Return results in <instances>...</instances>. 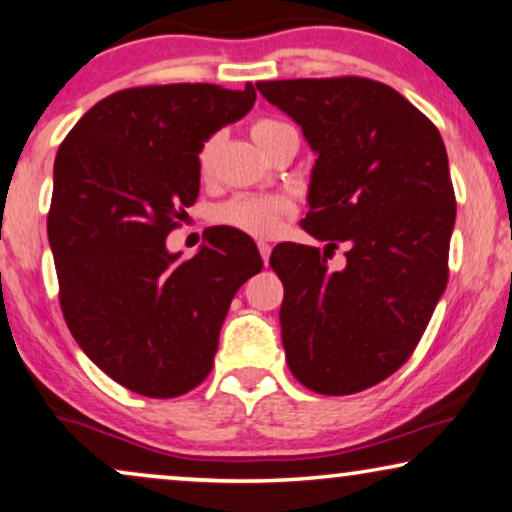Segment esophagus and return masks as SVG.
Segmentation results:
<instances>
[{"label":"esophagus","instance_id":"34e87169","mask_svg":"<svg viewBox=\"0 0 512 512\" xmlns=\"http://www.w3.org/2000/svg\"><path fill=\"white\" fill-rule=\"evenodd\" d=\"M257 248H260L262 260H264V264H267L269 262V255H271V245L267 241H260V243H257Z\"/></svg>","mask_w":512,"mask_h":512}]
</instances>
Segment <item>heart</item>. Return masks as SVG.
<instances>
[{"label": "heart", "instance_id": "heart-1", "mask_svg": "<svg viewBox=\"0 0 512 512\" xmlns=\"http://www.w3.org/2000/svg\"><path fill=\"white\" fill-rule=\"evenodd\" d=\"M285 124L276 119H257L250 126V138L257 147L264 149L269 145V140L274 138L278 131H283ZM217 152V138H210L203 142L196 156L199 163L201 177H208L213 173ZM292 213V203L285 196H269V194H236L229 201L220 203L215 208L213 220L222 227H231L243 231L248 236L257 238H269L276 236L281 231L285 217Z\"/></svg>", "mask_w": 512, "mask_h": 512}]
</instances>
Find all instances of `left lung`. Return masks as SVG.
<instances>
[{"instance_id":"obj_1","label":"left lung","mask_w":512,"mask_h":512,"mask_svg":"<svg viewBox=\"0 0 512 512\" xmlns=\"http://www.w3.org/2000/svg\"><path fill=\"white\" fill-rule=\"evenodd\" d=\"M316 152L304 231L346 248V267L281 243L285 360L323 395L365 391L417 349L447 285L456 201L438 128L391 86L363 77L257 81Z\"/></svg>"}]
</instances>
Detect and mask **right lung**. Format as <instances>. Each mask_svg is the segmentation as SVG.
<instances>
[{"mask_svg": "<svg viewBox=\"0 0 512 512\" xmlns=\"http://www.w3.org/2000/svg\"><path fill=\"white\" fill-rule=\"evenodd\" d=\"M255 88L168 84L95 102L53 166L49 243L60 309L81 351L147 398L192 391L213 370L236 290L262 271L255 241L213 227L192 260L166 236L199 196L196 156L255 105Z\"/></svg>", "mask_w": 512, "mask_h": 512, "instance_id": "1", "label": "right lung"}]
</instances>
